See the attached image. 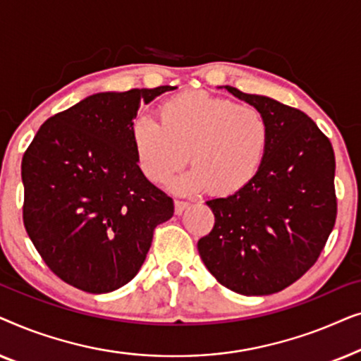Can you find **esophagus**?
<instances>
[{"mask_svg": "<svg viewBox=\"0 0 361 361\" xmlns=\"http://www.w3.org/2000/svg\"><path fill=\"white\" fill-rule=\"evenodd\" d=\"M187 207H189V202H184V200H176L174 202V210H176L177 215L182 214V212H184Z\"/></svg>", "mask_w": 361, "mask_h": 361, "instance_id": "1", "label": "esophagus"}]
</instances>
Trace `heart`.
<instances>
[{
  "mask_svg": "<svg viewBox=\"0 0 361 361\" xmlns=\"http://www.w3.org/2000/svg\"><path fill=\"white\" fill-rule=\"evenodd\" d=\"M159 123L140 116L131 125L136 164L152 184L174 182L179 192L210 189L215 195L243 190L259 174L269 147V123L255 106L205 92H185L157 108Z\"/></svg>",
  "mask_w": 361,
  "mask_h": 361,
  "instance_id": "heart-1",
  "label": "heart"
}]
</instances>
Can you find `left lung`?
I'll return each mask as SVG.
<instances>
[{
  "mask_svg": "<svg viewBox=\"0 0 361 361\" xmlns=\"http://www.w3.org/2000/svg\"><path fill=\"white\" fill-rule=\"evenodd\" d=\"M225 88L266 116L269 147L250 185L207 202L215 225L197 248L225 288L243 295L274 294L312 268L334 230V147L298 108Z\"/></svg>",
  "mask_w": 361,
  "mask_h": 361,
  "instance_id": "1",
  "label": "left lung"
}]
</instances>
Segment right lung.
<instances>
[{
	"label": "right lung",
	"mask_w": 361,
	"mask_h": 361,
	"mask_svg": "<svg viewBox=\"0 0 361 361\" xmlns=\"http://www.w3.org/2000/svg\"><path fill=\"white\" fill-rule=\"evenodd\" d=\"M169 85L103 92L49 118L23 156V220L51 271L92 294L135 278L174 202L142 176L131 125Z\"/></svg>",
	"instance_id": "right-lung-1"
}]
</instances>
